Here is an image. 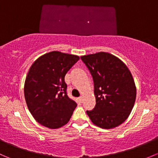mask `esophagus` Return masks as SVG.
I'll return each instance as SVG.
<instances>
[{"instance_id": "esophagus-1", "label": "esophagus", "mask_w": 158, "mask_h": 158, "mask_svg": "<svg viewBox=\"0 0 158 158\" xmlns=\"http://www.w3.org/2000/svg\"><path fill=\"white\" fill-rule=\"evenodd\" d=\"M79 101L81 102H82V101H83V97L80 96V97H79Z\"/></svg>"}]
</instances>
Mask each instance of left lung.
<instances>
[{"mask_svg":"<svg viewBox=\"0 0 158 158\" xmlns=\"http://www.w3.org/2000/svg\"><path fill=\"white\" fill-rule=\"evenodd\" d=\"M94 82L95 108L86 111L92 123L110 129L123 123L136 98V86L126 65L109 52L82 56Z\"/></svg>","mask_w":158,"mask_h":158,"instance_id":"left-lung-1","label":"left lung"}]
</instances>
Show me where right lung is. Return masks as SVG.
<instances>
[{"instance_id":"right-lung-1","label":"right lung","mask_w":158,"mask_h":158,"mask_svg":"<svg viewBox=\"0 0 158 158\" xmlns=\"http://www.w3.org/2000/svg\"><path fill=\"white\" fill-rule=\"evenodd\" d=\"M79 57L52 51L30 66L24 83V97L35 120L51 129L68 123L77 106L66 93L65 76Z\"/></svg>"}]
</instances>
